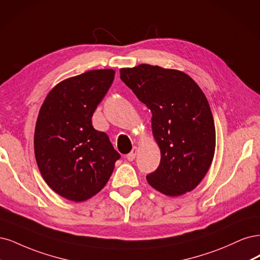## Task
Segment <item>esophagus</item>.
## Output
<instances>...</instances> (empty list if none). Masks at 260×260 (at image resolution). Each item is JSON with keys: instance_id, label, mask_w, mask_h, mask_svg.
Wrapping results in <instances>:
<instances>
[{"instance_id": "34e87169", "label": "esophagus", "mask_w": 260, "mask_h": 260, "mask_svg": "<svg viewBox=\"0 0 260 260\" xmlns=\"http://www.w3.org/2000/svg\"><path fill=\"white\" fill-rule=\"evenodd\" d=\"M136 153H137V147H134L132 149V151L126 155V158H127L128 161H133L134 158H135V156H136Z\"/></svg>"}]
</instances>
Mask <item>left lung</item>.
Returning a JSON list of instances; mask_svg holds the SVG:
<instances>
[{
	"instance_id": "8db88e82",
	"label": "left lung",
	"mask_w": 260,
	"mask_h": 260,
	"mask_svg": "<svg viewBox=\"0 0 260 260\" xmlns=\"http://www.w3.org/2000/svg\"><path fill=\"white\" fill-rule=\"evenodd\" d=\"M120 78L152 112V132L161 150L149 185L170 197L193 190L212 164L216 132L204 93L188 74L142 63L120 69Z\"/></svg>"
}]
</instances>
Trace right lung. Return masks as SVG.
I'll return each mask as SVG.
<instances>
[{
  "label": "right lung",
  "mask_w": 260,
  "mask_h": 260,
  "mask_svg": "<svg viewBox=\"0 0 260 260\" xmlns=\"http://www.w3.org/2000/svg\"><path fill=\"white\" fill-rule=\"evenodd\" d=\"M113 79L111 69L67 79L49 91L41 107L35 132L39 170L56 193L74 202L97 194L121 157L107 134L91 125Z\"/></svg>",
  "instance_id": "right-lung-1"
}]
</instances>
